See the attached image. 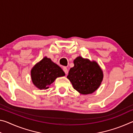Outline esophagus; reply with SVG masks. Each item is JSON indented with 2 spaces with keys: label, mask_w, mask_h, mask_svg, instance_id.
<instances>
[{
  "label": "esophagus",
  "mask_w": 133,
  "mask_h": 133,
  "mask_svg": "<svg viewBox=\"0 0 133 133\" xmlns=\"http://www.w3.org/2000/svg\"><path fill=\"white\" fill-rule=\"evenodd\" d=\"M63 71H64V73H65V74H66V75H67V74H68V70H67V67H64L63 69Z\"/></svg>",
  "instance_id": "1"
}]
</instances>
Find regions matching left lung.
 Masks as SVG:
<instances>
[{
  "label": "left lung",
  "mask_w": 133,
  "mask_h": 133,
  "mask_svg": "<svg viewBox=\"0 0 133 133\" xmlns=\"http://www.w3.org/2000/svg\"><path fill=\"white\" fill-rule=\"evenodd\" d=\"M67 78L73 88L82 94H91L100 86L103 78L102 69L95 61L91 62L81 56L74 60Z\"/></svg>",
  "instance_id": "8db88e82"
}]
</instances>
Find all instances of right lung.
Masks as SVG:
<instances>
[{
	"label": "right lung",
	"mask_w": 133,
	"mask_h": 133,
	"mask_svg": "<svg viewBox=\"0 0 133 133\" xmlns=\"http://www.w3.org/2000/svg\"><path fill=\"white\" fill-rule=\"evenodd\" d=\"M64 76L65 73L63 70L47 57L36 64L31 70L33 84L40 90L48 89L56 78Z\"/></svg>",
	"instance_id": "obj_1"
}]
</instances>
